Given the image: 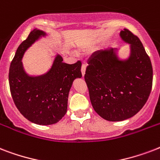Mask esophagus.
Returning a JSON list of instances; mask_svg holds the SVG:
<instances>
[{
  "mask_svg": "<svg viewBox=\"0 0 160 160\" xmlns=\"http://www.w3.org/2000/svg\"><path fill=\"white\" fill-rule=\"evenodd\" d=\"M85 70H86V65H82V66H81V73H82V75L84 76L85 74Z\"/></svg>",
  "mask_w": 160,
  "mask_h": 160,
  "instance_id": "1",
  "label": "esophagus"
}]
</instances>
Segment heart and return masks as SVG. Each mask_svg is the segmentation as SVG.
I'll list each match as a JSON object with an SVG mask.
<instances>
[{
	"label": "heart",
	"instance_id": "heart-1",
	"mask_svg": "<svg viewBox=\"0 0 160 160\" xmlns=\"http://www.w3.org/2000/svg\"><path fill=\"white\" fill-rule=\"evenodd\" d=\"M93 46L91 44H89V45H86V46H84L82 47H80V51H84V52H86V51H90V50H92Z\"/></svg>",
	"mask_w": 160,
	"mask_h": 160
}]
</instances>
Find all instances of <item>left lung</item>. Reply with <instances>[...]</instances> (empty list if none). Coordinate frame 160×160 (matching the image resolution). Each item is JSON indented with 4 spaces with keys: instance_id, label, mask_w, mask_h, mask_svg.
<instances>
[{
    "instance_id": "obj_1",
    "label": "left lung",
    "mask_w": 160,
    "mask_h": 160,
    "mask_svg": "<svg viewBox=\"0 0 160 160\" xmlns=\"http://www.w3.org/2000/svg\"><path fill=\"white\" fill-rule=\"evenodd\" d=\"M119 36L130 45V54L121 60L117 49L98 51L91 55L85 80L91 105L109 121L131 118L143 108L151 92L153 68L141 41L124 29Z\"/></svg>"
}]
</instances>
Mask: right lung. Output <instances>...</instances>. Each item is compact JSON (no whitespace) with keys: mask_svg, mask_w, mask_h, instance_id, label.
Segmentation results:
<instances>
[{"mask_svg":"<svg viewBox=\"0 0 160 160\" xmlns=\"http://www.w3.org/2000/svg\"><path fill=\"white\" fill-rule=\"evenodd\" d=\"M46 33L34 29L19 46L9 70V84L14 103L21 114L34 124L50 125L57 123L67 111L68 96L73 81L82 77L81 62H63L59 54L52 66L41 75H29L25 71L22 57L26 50Z\"/></svg>","mask_w":160,"mask_h":160,"instance_id":"add662e5","label":"right lung"}]
</instances>
